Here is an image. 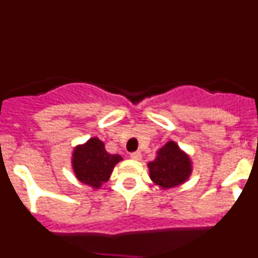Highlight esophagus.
<instances>
[{"label":"esophagus","instance_id":"esophagus-1","mask_svg":"<svg viewBox=\"0 0 258 258\" xmlns=\"http://www.w3.org/2000/svg\"><path fill=\"white\" fill-rule=\"evenodd\" d=\"M131 157L133 160H141V157H142V154L140 151H134L131 154Z\"/></svg>","mask_w":258,"mask_h":258}]
</instances>
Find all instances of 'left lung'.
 Instances as JSON below:
<instances>
[{
  "instance_id": "obj_1",
  "label": "left lung",
  "mask_w": 258,
  "mask_h": 258,
  "mask_svg": "<svg viewBox=\"0 0 258 258\" xmlns=\"http://www.w3.org/2000/svg\"><path fill=\"white\" fill-rule=\"evenodd\" d=\"M150 177L163 188L183 183L191 173L190 159L174 142H168L157 151V156L149 164Z\"/></svg>"
}]
</instances>
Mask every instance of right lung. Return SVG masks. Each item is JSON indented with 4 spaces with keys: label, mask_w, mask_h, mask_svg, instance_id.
Wrapping results in <instances>:
<instances>
[{
    "label": "right lung",
    "mask_w": 258,
    "mask_h": 258,
    "mask_svg": "<svg viewBox=\"0 0 258 258\" xmlns=\"http://www.w3.org/2000/svg\"><path fill=\"white\" fill-rule=\"evenodd\" d=\"M120 155H111L104 149V143L98 138H90L85 145L74 151L75 174L84 183L92 187H101L112 173L113 166L121 161Z\"/></svg>",
    "instance_id": "add662e5"
}]
</instances>
